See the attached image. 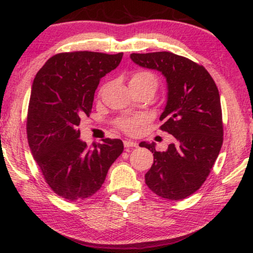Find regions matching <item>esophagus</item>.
<instances>
[{"label":"esophagus","instance_id":"34e87169","mask_svg":"<svg viewBox=\"0 0 253 253\" xmlns=\"http://www.w3.org/2000/svg\"><path fill=\"white\" fill-rule=\"evenodd\" d=\"M124 147L129 148V147H137L138 144L136 143V141H132V140H124Z\"/></svg>","mask_w":253,"mask_h":253}]
</instances>
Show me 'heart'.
Returning a JSON list of instances; mask_svg holds the SVG:
<instances>
[{
    "instance_id": "obj_1",
    "label": "heart",
    "mask_w": 253,
    "mask_h": 253,
    "mask_svg": "<svg viewBox=\"0 0 253 253\" xmlns=\"http://www.w3.org/2000/svg\"><path fill=\"white\" fill-rule=\"evenodd\" d=\"M130 82H136V83H148L153 86L154 88H157L158 82L157 78L154 77L153 74L151 72H138V74L133 75ZM143 117L141 116H131V117H123L117 122L119 126L123 131H126L127 133H133L137 129V126L140 122H143Z\"/></svg>"
}]
</instances>
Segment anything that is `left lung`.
I'll list each match as a JSON object with an SVG mask.
<instances>
[{
	"label": "left lung",
	"instance_id": "left-lung-1",
	"mask_svg": "<svg viewBox=\"0 0 253 253\" xmlns=\"http://www.w3.org/2000/svg\"><path fill=\"white\" fill-rule=\"evenodd\" d=\"M133 63L161 72L167 83V102L160 115L161 130L175 141L164 152L155 143L139 146L153 153L154 162L145 183L155 195L169 200L184 199L209 176L223 141L220 95L213 78L202 65L169 53L131 54Z\"/></svg>",
	"mask_w": 253,
	"mask_h": 253
}]
</instances>
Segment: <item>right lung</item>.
I'll list each match as a JSON object with an SVG mask.
<instances>
[{
	"mask_svg": "<svg viewBox=\"0 0 253 253\" xmlns=\"http://www.w3.org/2000/svg\"><path fill=\"white\" fill-rule=\"evenodd\" d=\"M123 54L62 53L50 57L34 78L27 113V139L51 190L67 200L94 195L123 152L121 139L87 148L78 130L89 115L100 79L117 68Z\"/></svg>",
	"mask_w": 253,
	"mask_h": 253,
	"instance_id": "right-lung-1",
	"label": "right lung"
}]
</instances>
